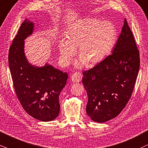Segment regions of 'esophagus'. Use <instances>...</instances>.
<instances>
[{"instance_id": "esophagus-1", "label": "esophagus", "mask_w": 148, "mask_h": 148, "mask_svg": "<svg viewBox=\"0 0 148 148\" xmlns=\"http://www.w3.org/2000/svg\"><path fill=\"white\" fill-rule=\"evenodd\" d=\"M82 74L80 72H75L71 76V80L74 83H78L82 79Z\"/></svg>"}]
</instances>
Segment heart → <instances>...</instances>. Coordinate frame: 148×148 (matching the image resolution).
Masks as SVG:
<instances>
[{
  "label": "heart",
  "instance_id": "obj_1",
  "mask_svg": "<svg viewBox=\"0 0 148 148\" xmlns=\"http://www.w3.org/2000/svg\"><path fill=\"white\" fill-rule=\"evenodd\" d=\"M117 40L113 24L97 18H85L72 26L68 39L61 37L59 48L64 64H69L79 47L78 55L88 68L103 61L110 55Z\"/></svg>",
  "mask_w": 148,
  "mask_h": 148
}]
</instances>
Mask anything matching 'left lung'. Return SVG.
Returning <instances> with one entry per match:
<instances>
[{
    "label": "left lung",
    "instance_id": "obj_1",
    "mask_svg": "<svg viewBox=\"0 0 148 148\" xmlns=\"http://www.w3.org/2000/svg\"><path fill=\"white\" fill-rule=\"evenodd\" d=\"M139 65V51L125 18L111 55L83 73L88 96L86 111L93 121L105 122L124 109L133 91Z\"/></svg>",
    "mask_w": 148,
    "mask_h": 148
}]
</instances>
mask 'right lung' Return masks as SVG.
<instances>
[{"instance_id": "1", "label": "right lung", "mask_w": 148, "mask_h": 148, "mask_svg": "<svg viewBox=\"0 0 148 148\" xmlns=\"http://www.w3.org/2000/svg\"><path fill=\"white\" fill-rule=\"evenodd\" d=\"M33 30V22L27 19L22 22L9 48V69L16 96L25 111L38 120L50 121L59 115V94L68 75L48 63L37 67L28 61L24 40Z\"/></svg>"}]
</instances>
